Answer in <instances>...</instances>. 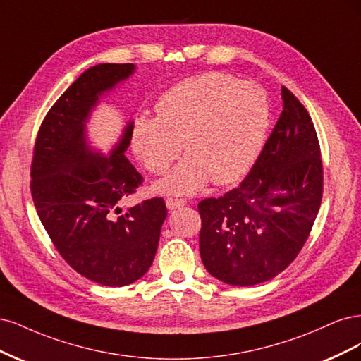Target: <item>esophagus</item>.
<instances>
[{
	"label": "esophagus",
	"instance_id": "esophagus-1",
	"mask_svg": "<svg viewBox=\"0 0 361 361\" xmlns=\"http://www.w3.org/2000/svg\"><path fill=\"white\" fill-rule=\"evenodd\" d=\"M185 205V200H178V197H168L166 200V207L168 210H173V208H178V207H183Z\"/></svg>",
	"mask_w": 361,
	"mask_h": 361
}]
</instances>
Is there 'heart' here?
<instances>
[{"instance_id": "b5f03b06", "label": "heart", "mask_w": 361, "mask_h": 361, "mask_svg": "<svg viewBox=\"0 0 361 361\" xmlns=\"http://www.w3.org/2000/svg\"><path fill=\"white\" fill-rule=\"evenodd\" d=\"M270 123L264 90L222 72L181 80L161 94L156 117H137L132 149L144 168L161 176L181 154L185 157L160 192L193 193L212 178L228 184L246 176L257 161Z\"/></svg>"}]
</instances>
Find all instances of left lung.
<instances>
[{"mask_svg":"<svg viewBox=\"0 0 361 361\" xmlns=\"http://www.w3.org/2000/svg\"><path fill=\"white\" fill-rule=\"evenodd\" d=\"M253 168L240 184L197 204L200 252L212 276L228 285L270 281L293 262L322 200V159L315 126L293 91Z\"/></svg>","mask_w":361,"mask_h":361,"instance_id":"1","label":"left lung"}]
</instances>
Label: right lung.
<instances>
[{
    "mask_svg": "<svg viewBox=\"0 0 361 361\" xmlns=\"http://www.w3.org/2000/svg\"><path fill=\"white\" fill-rule=\"evenodd\" d=\"M133 68L90 67L44 115L32 149L30 188L43 228L75 271L104 286L130 285L148 271L168 214L160 196L121 213L120 202L144 181L124 156L132 124L111 157L85 144L84 123L99 94Z\"/></svg>",
    "mask_w": 361,
    "mask_h": 361,
    "instance_id": "right-lung-1",
    "label": "right lung"
}]
</instances>
